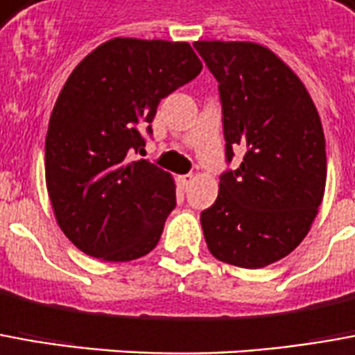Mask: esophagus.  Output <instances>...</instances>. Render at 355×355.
Instances as JSON below:
<instances>
[{
  "instance_id": "1",
  "label": "esophagus",
  "mask_w": 355,
  "mask_h": 355,
  "mask_svg": "<svg viewBox=\"0 0 355 355\" xmlns=\"http://www.w3.org/2000/svg\"><path fill=\"white\" fill-rule=\"evenodd\" d=\"M192 180H194L192 175H182V177H180V184H182V188H188V186L192 184Z\"/></svg>"
}]
</instances>
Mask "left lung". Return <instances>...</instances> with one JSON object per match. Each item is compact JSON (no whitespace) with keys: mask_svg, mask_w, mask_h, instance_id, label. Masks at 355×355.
<instances>
[{"mask_svg":"<svg viewBox=\"0 0 355 355\" xmlns=\"http://www.w3.org/2000/svg\"><path fill=\"white\" fill-rule=\"evenodd\" d=\"M219 83L225 155L244 152L220 175L202 211L207 248L225 263L259 269L306 238L323 202L327 153L321 119L292 69L252 42H196Z\"/></svg>","mask_w":355,"mask_h":355,"instance_id":"left-lung-1","label":"left lung"}]
</instances>
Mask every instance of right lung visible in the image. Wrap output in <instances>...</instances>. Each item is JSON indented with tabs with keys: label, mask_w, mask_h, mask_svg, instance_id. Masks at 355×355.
<instances>
[{
	"label": "right lung",
	"mask_w": 355,
	"mask_h": 355,
	"mask_svg": "<svg viewBox=\"0 0 355 355\" xmlns=\"http://www.w3.org/2000/svg\"><path fill=\"white\" fill-rule=\"evenodd\" d=\"M202 63L186 42L113 38L67 78L46 136V184L57 225L84 254L130 261L159 242L177 205L169 173L142 153L163 98Z\"/></svg>",
	"instance_id": "right-lung-1"
}]
</instances>
